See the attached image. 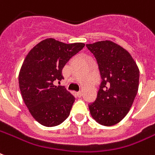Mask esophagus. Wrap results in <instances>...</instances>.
<instances>
[{"label":"esophagus","instance_id":"obj_1","mask_svg":"<svg viewBox=\"0 0 155 155\" xmlns=\"http://www.w3.org/2000/svg\"><path fill=\"white\" fill-rule=\"evenodd\" d=\"M77 96L79 97H80L82 96V92H81V91H80V92H78V93H77Z\"/></svg>","mask_w":155,"mask_h":155}]
</instances>
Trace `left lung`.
Wrapping results in <instances>:
<instances>
[{"mask_svg":"<svg viewBox=\"0 0 155 155\" xmlns=\"http://www.w3.org/2000/svg\"><path fill=\"white\" fill-rule=\"evenodd\" d=\"M86 46L96 58L101 78L96 100L88 108L98 124L112 126L126 116L133 105L139 86V69L131 54L112 41Z\"/></svg>","mask_w":155,"mask_h":155,"instance_id":"1","label":"left lung"}]
</instances>
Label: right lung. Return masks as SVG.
I'll use <instances>...</instances> for the list:
<instances>
[{"label": "right lung", "mask_w": 155, "mask_h": 155, "mask_svg": "<svg viewBox=\"0 0 155 155\" xmlns=\"http://www.w3.org/2000/svg\"><path fill=\"white\" fill-rule=\"evenodd\" d=\"M84 45L45 39L26 57L18 75L19 88L31 114L41 124L54 127L69 116L75 97L63 86L54 85V82L63 79L65 65Z\"/></svg>", "instance_id": "1"}]
</instances>
